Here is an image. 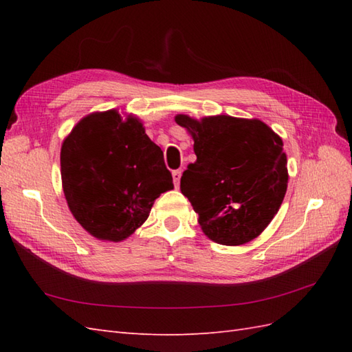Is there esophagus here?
<instances>
[{"mask_svg": "<svg viewBox=\"0 0 352 352\" xmlns=\"http://www.w3.org/2000/svg\"><path fill=\"white\" fill-rule=\"evenodd\" d=\"M180 177H182V169L172 170V178H174V184H175V188H178V184H180Z\"/></svg>", "mask_w": 352, "mask_h": 352, "instance_id": "obj_1", "label": "esophagus"}]
</instances>
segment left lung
<instances>
[{
    "label": "left lung",
    "instance_id": "obj_1",
    "mask_svg": "<svg viewBox=\"0 0 352 352\" xmlns=\"http://www.w3.org/2000/svg\"><path fill=\"white\" fill-rule=\"evenodd\" d=\"M193 139L197 162L183 172L188 197L204 234L228 246L256 239L278 212L287 190L283 140L258 119L227 115L197 121L177 115Z\"/></svg>",
    "mask_w": 352,
    "mask_h": 352
}]
</instances>
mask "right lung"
<instances>
[{
    "instance_id": "1",
    "label": "right lung",
    "mask_w": 352,
    "mask_h": 352,
    "mask_svg": "<svg viewBox=\"0 0 352 352\" xmlns=\"http://www.w3.org/2000/svg\"><path fill=\"white\" fill-rule=\"evenodd\" d=\"M62 184L74 218L89 234L121 242L144 223L154 201L174 189L163 151L136 116L118 110L85 116L63 140Z\"/></svg>"
}]
</instances>
